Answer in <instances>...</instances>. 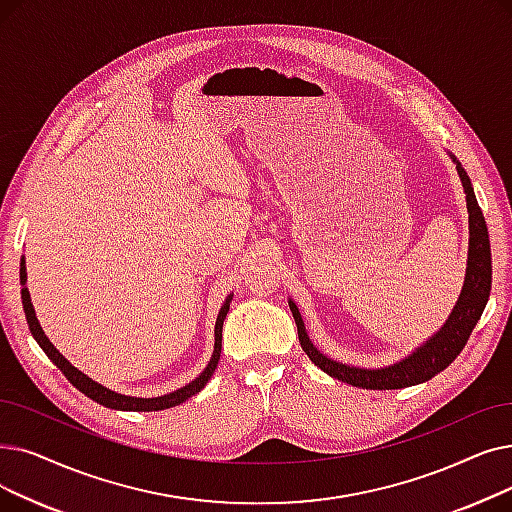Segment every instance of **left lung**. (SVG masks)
Here are the masks:
<instances>
[{
    "label": "left lung",
    "instance_id": "obj_1",
    "mask_svg": "<svg viewBox=\"0 0 512 512\" xmlns=\"http://www.w3.org/2000/svg\"><path fill=\"white\" fill-rule=\"evenodd\" d=\"M450 157L456 163V171L460 175V182L466 194V209H469V257H466V274H464L462 291L452 309V314L446 320V324H443L429 341L416 347L402 362H395L385 368L347 366L337 360H330L328 355L318 351V347L307 337L299 307L293 303V299H288V307L293 311L303 351L309 355L311 362L326 374H330L332 379H339L347 385L360 387V389H381V391L418 385L433 379L437 372L446 370L458 358V353L464 349L466 341H469L471 332L487 305V299H490L492 251H490V234H487L485 219L479 209L469 175H466L464 167L454 159V154H450Z\"/></svg>",
    "mask_w": 512,
    "mask_h": 512
}]
</instances>
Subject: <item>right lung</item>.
<instances>
[{"mask_svg": "<svg viewBox=\"0 0 512 512\" xmlns=\"http://www.w3.org/2000/svg\"><path fill=\"white\" fill-rule=\"evenodd\" d=\"M27 282V268H25V257L20 259V297H22V307H25V316H27V324L33 339L39 343V347L46 351L48 358L60 368V372L66 376V379L71 381L73 387H77L81 393H85L94 402H98L100 406L106 408H113V410H133V412H154V410H167L173 406H180L184 404L188 397H192L194 393H198L201 389H205V385L209 383V379L213 376L217 362H219V353H221V328H224V320L230 311V303H232V293L228 295V299L221 305L219 314H217V322H215V345H213V355L207 364V368L196 376L194 381H190L188 385H184L182 389H175L167 395L161 397H129L123 393H117L113 389H106L104 385L92 381L90 376L83 374L81 370H77L69 360L64 358V355L50 343V339L46 337V332L41 330V324L35 316V309L31 303V295H29V288L25 286Z\"/></svg>", "mask_w": 512, "mask_h": 512, "instance_id": "1", "label": "right lung"}]
</instances>
